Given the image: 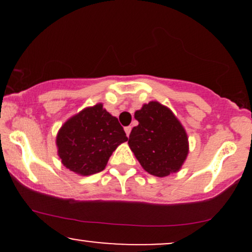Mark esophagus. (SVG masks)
<instances>
[{
	"label": "esophagus",
	"mask_w": 252,
	"mask_h": 252,
	"mask_svg": "<svg viewBox=\"0 0 252 252\" xmlns=\"http://www.w3.org/2000/svg\"><path fill=\"white\" fill-rule=\"evenodd\" d=\"M124 131H126V136H129L130 131H131V126H126V128H124Z\"/></svg>",
	"instance_id": "34e87169"
}]
</instances>
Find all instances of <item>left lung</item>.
<instances>
[{"label":"left lung","instance_id":"obj_1","mask_svg":"<svg viewBox=\"0 0 252 252\" xmlns=\"http://www.w3.org/2000/svg\"><path fill=\"white\" fill-rule=\"evenodd\" d=\"M138 126L130 132L128 144L142 168L164 178L179 172L189 152V136L168 106L152 100L135 111Z\"/></svg>","mask_w":252,"mask_h":252}]
</instances>
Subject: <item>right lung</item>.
<instances>
[{"label": "right lung", "instance_id": "1", "mask_svg": "<svg viewBox=\"0 0 252 252\" xmlns=\"http://www.w3.org/2000/svg\"><path fill=\"white\" fill-rule=\"evenodd\" d=\"M126 140L117 118L98 103L68 118L58 131L56 144L63 167L89 176L102 172L112 153Z\"/></svg>", "mask_w": 252, "mask_h": 252}]
</instances>
